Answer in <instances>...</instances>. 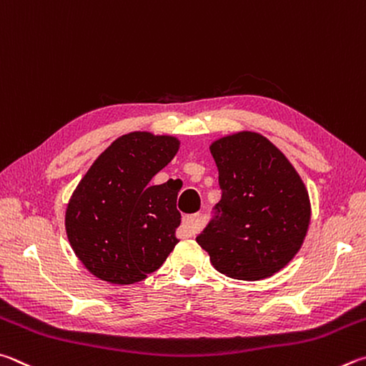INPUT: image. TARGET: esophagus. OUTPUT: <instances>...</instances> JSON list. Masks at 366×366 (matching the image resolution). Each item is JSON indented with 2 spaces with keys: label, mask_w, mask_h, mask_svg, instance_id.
Returning <instances> with one entry per match:
<instances>
[{
  "label": "esophagus",
  "mask_w": 366,
  "mask_h": 366,
  "mask_svg": "<svg viewBox=\"0 0 366 366\" xmlns=\"http://www.w3.org/2000/svg\"><path fill=\"white\" fill-rule=\"evenodd\" d=\"M183 229L184 233H187V236H193L196 234L197 232H199L201 227H202V219L199 214H193V215H184L183 217Z\"/></svg>",
  "instance_id": "1"
}]
</instances>
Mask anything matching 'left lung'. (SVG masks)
Returning <instances> with one entry per match:
<instances>
[{
  "mask_svg": "<svg viewBox=\"0 0 366 366\" xmlns=\"http://www.w3.org/2000/svg\"><path fill=\"white\" fill-rule=\"evenodd\" d=\"M222 188L220 215L196 238L217 272L257 281L285 268L302 247L310 197L302 178L272 141L238 132L210 144Z\"/></svg>",
  "mask_w": 366,
  "mask_h": 366,
  "instance_id": "1",
  "label": "left lung"
}]
</instances>
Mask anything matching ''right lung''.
I'll use <instances>...</instances> for the list:
<instances>
[{"instance_id": "1", "label": "right lung", "mask_w": 366, "mask_h": 366, "mask_svg": "<svg viewBox=\"0 0 366 366\" xmlns=\"http://www.w3.org/2000/svg\"><path fill=\"white\" fill-rule=\"evenodd\" d=\"M172 134L132 132L102 151L66 209L70 246L86 270L111 285H133L164 264L178 244V179H151L175 157Z\"/></svg>"}]
</instances>
